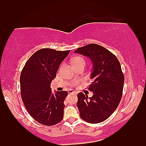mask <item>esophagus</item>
Returning a JSON list of instances; mask_svg holds the SVG:
<instances>
[{
  "mask_svg": "<svg viewBox=\"0 0 146 146\" xmlns=\"http://www.w3.org/2000/svg\"><path fill=\"white\" fill-rule=\"evenodd\" d=\"M68 93H77L76 92H75V91L72 90V89H69V90L68 91Z\"/></svg>",
  "mask_w": 146,
  "mask_h": 146,
  "instance_id": "1",
  "label": "esophagus"
}]
</instances>
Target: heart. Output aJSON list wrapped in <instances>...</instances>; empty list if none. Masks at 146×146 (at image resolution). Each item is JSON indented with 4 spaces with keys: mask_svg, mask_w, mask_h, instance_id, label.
<instances>
[{
    "mask_svg": "<svg viewBox=\"0 0 146 146\" xmlns=\"http://www.w3.org/2000/svg\"><path fill=\"white\" fill-rule=\"evenodd\" d=\"M79 63H85V61L84 58H83L82 57H76L73 59V65H76V64H79Z\"/></svg>",
    "mask_w": 146,
    "mask_h": 146,
    "instance_id": "1",
    "label": "heart"
}]
</instances>
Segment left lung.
I'll return each mask as SVG.
<instances>
[{"mask_svg":"<svg viewBox=\"0 0 146 146\" xmlns=\"http://www.w3.org/2000/svg\"><path fill=\"white\" fill-rule=\"evenodd\" d=\"M74 52L89 58L92 63L89 89L93 95L88 98L82 92L77 94L79 116L88 123H101L111 115L121 101L124 84L121 65L115 55L97 44H87Z\"/></svg>","mask_w":146,"mask_h":146,"instance_id":"8db88e82","label":"left lung"}]
</instances>
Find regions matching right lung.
I'll list each match as a JSON object with an SVG mask.
<instances>
[{"instance_id": "1", "label": "right lung", "mask_w": 146, "mask_h": 146, "mask_svg": "<svg viewBox=\"0 0 146 146\" xmlns=\"http://www.w3.org/2000/svg\"><path fill=\"white\" fill-rule=\"evenodd\" d=\"M70 50L41 48L29 58L20 76L21 98L33 119L44 125H54L63 119L67 91L53 94L52 80Z\"/></svg>"}]
</instances>
